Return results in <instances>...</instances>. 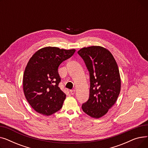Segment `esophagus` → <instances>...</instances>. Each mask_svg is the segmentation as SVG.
<instances>
[{
	"instance_id": "obj_1",
	"label": "esophagus",
	"mask_w": 148,
	"mask_h": 148,
	"mask_svg": "<svg viewBox=\"0 0 148 148\" xmlns=\"http://www.w3.org/2000/svg\"><path fill=\"white\" fill-rule=\"evenodd\" d=\"M70 93H71V95H74L75 94V90L74 89L71 90H70Z\"/></svg>"
}]
</instances>
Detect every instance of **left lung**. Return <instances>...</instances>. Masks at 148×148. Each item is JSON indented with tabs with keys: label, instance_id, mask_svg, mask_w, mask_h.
<instances>
[{
	"label": "left lung",
	"instance_id": "8db88e82",
	"mask_svg": "<svg viewBox=\"0 0 148 148\" xmlns=\"http://www.w3.org/2000/svg\"><path fill=\"white\" fill-rule=\"evenodd\" d=\"M90 74V94L83 111L94 118L105 115L119 95L121 80L117 63L109 50L101 46L84 47L78 51Z\"/></svg>",
	"mask_w": 148,
	"mask_h": 148
}]
</instances>
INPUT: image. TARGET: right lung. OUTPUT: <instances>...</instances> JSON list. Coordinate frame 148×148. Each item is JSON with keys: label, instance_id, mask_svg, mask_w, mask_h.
Instances as JSON below:
<instances>
[{"label": "right lung", "instance_id": "add662e5", "mask_svg": "<svg viewBox=\"0 0 148 148\" xmlns=\"http://www.w3.org/2000/svg\"><path fill=\"white\" fill-rule=\"evenodd\" d=\"M75 51V49L46 47L36 51L29 59L23 75V91L36 112L50 116L62 108L66 94L59 87L58 67Z\"/></svg>", "mask_w": 148, "mask_h": 148}]
</instances>
